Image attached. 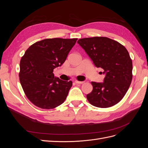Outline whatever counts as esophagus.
I'll return each mask as SVG.
<instances>
[{
    "label": "esophagus",
    "instance_id": "esophagus-1",
    "mask_svg": "<svg viewBox=\"0 0 148 148\" xmlns=\"http://www.w3.org/2000/svg\"><path fill=\"white\" fill-rule=\"evenodd\" d=\"M75 83L76 84H83V83H84V82H79V81H77V80H76Z\"/></svg>",
    "mask_w": 148,
    "mask_h": 148
}]
</instances>
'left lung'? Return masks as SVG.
<instances>
[{"label": "left lung", "mask_w": 148, "mask_h": 148, "mask_svg": "<svg viewBox=\"0 0 148 148\" xmlns=\"http://www.w3.org/2000/svg\"><path fill=\"white\" fill-rule=\"evenodd\" d=\"M95 65L104 70V82H91L92 91L87 99L92 106L107 108L117 104L132 80V60L123 45L106 37L79 39L77 41ZM102 73V72H101Z\"/></svg>", "instance_id": "8db88e82"}]
</instances>
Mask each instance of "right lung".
I'll return each mask as SVG.
<instances>
[{
	"label": "right lung",
	"instance_id": "1",
	"mask_svg": "<svg viewBox=\"0 0 148 148\" xmlns=\"http://www.w3.org/2000/svg\"><path fill=\"white\" fill-rule=\"evenodd\" d=\"M77 39H43L31 45L21 57L20 82L26 97L36 106L53 109L66 99L72 82L55 77L53 71L64 63Z\"/></svg>",
	"mask_w": 148,
	"mask_h": 148
}]
</instances>
